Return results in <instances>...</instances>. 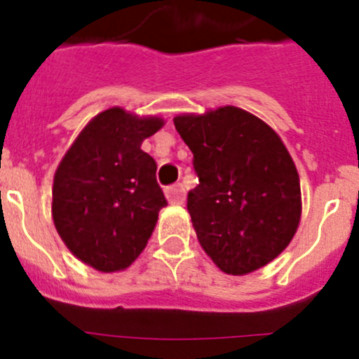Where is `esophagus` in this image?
I'll list each match as a JSON object with an SVG mask.
<instances>
[{
	"mask_svg": "<svg viewBox=\"0 0 359 359\" xmlns=\"http://www.w3.org/2000/svg\"><path fill=\"white\" fill-rule=\"evenodd\" d=\"M165 196H167L170 205H182L185 201V189H183L182 183H176V185L165 190Z\"/></svg>",
	"mask_w": 359,
	"mask_h": 359,
	"instance_id": "esophagus-1",
	"label": "esophagus"
}]
</instances>
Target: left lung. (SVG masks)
Instances as JSON below:
<instances>
[{"instance_id": "1", "label": "left lung", "mask_w": 359, "mask_h": 359, "mask_svg": "<svg viewBox=\"0 0 359 359\" xmlns=\"http://www.w3.org/2000/svg\"><path fill=\"white\" fill-rule=\"evenodd\" d=\"M194 154L199 185L187 198L199 244L228 275L277 259L302 215L297 167L264 120L236 106L174 116Z\"/></svg>"}]
</instances>
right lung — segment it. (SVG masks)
<instances>
[{"label": "right lung", "mask_w": 359, "mask_h": 359, "mask_svg": "<svg viewBox=\"0 0 359 359\" xmlns=\"http://www.w3.org/2000/svg\"><path fill=\"white\" fill-rule=\"evenodd\" d=\"M165 126L123 107L98 113L79 133L53 176L52 217L79 261L102 273L129 268L167 205L156 161L142 142Z\"/></svg>", "instance_id": "obj_1"}]
</instances>
